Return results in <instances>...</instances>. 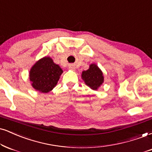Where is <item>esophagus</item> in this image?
Here are the masks:
<instances>
[{
    "label": "esophagus",
    "mask_w": 152,
    "mask_h": 152,
    "mask_svg": "<svg viewBox=\"0 0 152 152\" xmlns=\"http://www.w3.org/2000/svg\"><path fill=\"white\" fill-rule=\"evenodd\" d=\"M69 69H70V70H75V66L74 65H72V64H71V65H69Z\"/></svg>",
    "instance_id": "1"
}]
</instances>
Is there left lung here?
Returning <instances> with one entry per match:
<instances>
[{
	"label": "left lung",
	"mask_w": 152,
	"mask_h": 152,
	"mask_svg": "<svg viewBox=\"0 0 152 152\" xmlns=\"http://www.w3.org/2000/svg\"><path fill=\"white\" fill-rule=\"evenodd\" d=\"M81 78L92 90L97 91L104 82L103 71L96 64H91L86 71H82Z\"/></svg>",
	"instance_id": "left-lung-1"
}]
</instances>
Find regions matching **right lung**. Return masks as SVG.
<instances>
[{"label": "right lung", "instance_id": "1", "mask_svg": "<svg viewBox=\"0 0 152 152\" xmlns=\"http://www.w3.org/2000/svg\"><path fill=\"white\" fill-rule=\"evenodd\" d=\"M63 70L49 56L38 60L30 69V81L33 88L47 94L56 86Z\"/></svg>", "mask_w": 152, "mask_h": 152}]
</instances>
